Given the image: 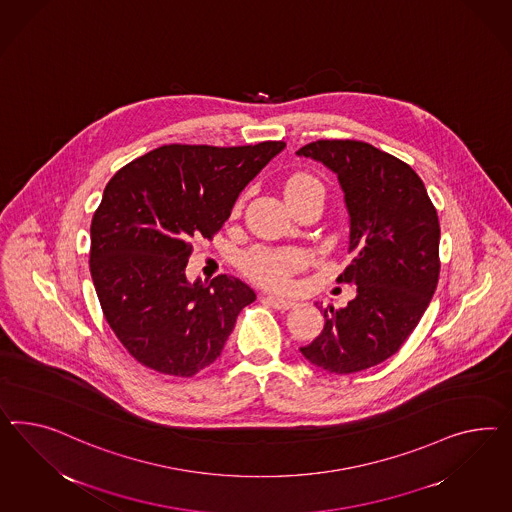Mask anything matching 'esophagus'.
I'll list each match as a JSON object with an SVG mask.
<instances>
[{
  "label": "esophagus",
  "instance_id": "esophagus-1",
  "mask_svg": "<svg viewBox=\"0 0 512 512\" xmlns=\"http://www.w3.org/2000/svg\"><path fill=\"white\" fill-rule=\"evenodd\" d=\"M264 302L268 305H272V307H276L279 311H287V309H292V307L296 305L294 300L281 298V296H266V298H264Z\"/></svg>",
  "mask_w": 512,
  "mask_h": 512
}]
</instances>
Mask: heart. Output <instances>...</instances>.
I'll return each mask as SVG.
<instances>
[{
  "label": "heart",
  "instance_id": "1",
  "mask_svg": "<svg viewBox=\"0 0 512 512\" xmlns=\"http://www.w3.org/2000/svg\"><path fill=\"white\" fill-rule=\"evenodd\" d=\"M311 194L322 195L324 188L320 180L309 173H296L285 184L287 201ZM304 263V255L296 249H253L244 259L249 276L272 287H285L292 274L298 272Z\"/></svg>",
  "mask_w": 512,
  "mask_h": 512
}]
</instances>
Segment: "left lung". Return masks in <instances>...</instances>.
I'll return each instance as SVG.
<instances>
[{"label": "left lung", "mask_w": 512, "mask_h": 512, "mask_svg": "<svg viewBox=\"0 0 512 512\" xmlns=\"http://www.w3.org/2000/svg\"><path fill=\"white\" fill-rule=\"evenodd\" d=\"M296 154L339 179L354 259L337 281L358 287L343 309H324V330L300 352L328 373H360L391 358L429 307L440 277L438 214L414 169L365 141L318 139Z\"/></svg>", "instance_id": "1"}]
</instances>
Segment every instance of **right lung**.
Segmentation results:
<instances>
[{"label":"right lung","instance_id":"obj_1","mask_svg":"<svg viewBox=\"0 0 512 512\" xmlns=\"http://www.w3.org/2000/svg\"><path fill=\"white\" fill-rule=\"evenodd\" d=\"M283 141L164 145L111 177L91 221L89 268L111 330L158 373L194 376L220 358L255 292L238 277H186L192 242L212 238Z\"/></svg>","mask_w":512,"mask_h":512}]
</instances>
